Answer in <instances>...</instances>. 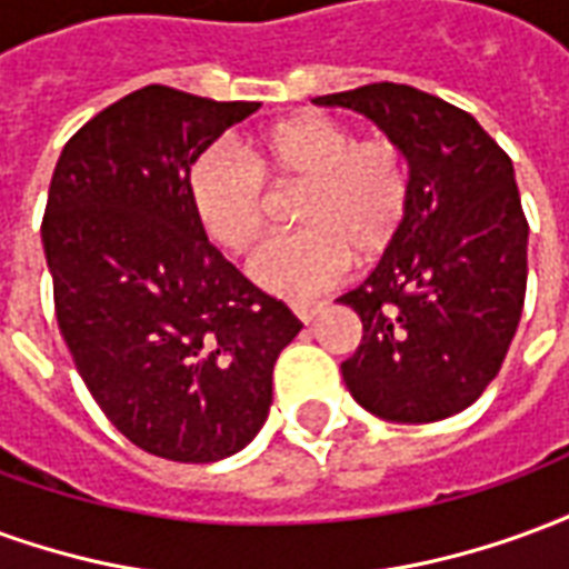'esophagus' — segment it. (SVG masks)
<instances>
[{
  "label": "esophagus",
  "mask_w": 569,
  "mask_h": 569,
  "mask_svg": "<svg viewBox=\"0 0 569 569\" xmlns=\"http://www.w3.org/2000/svg\"><path fill=\"white\" fill-rule=\"evenodd\" d=\"M320 310H322L320 301H296V305H292V313H296L301 322H310L317 313H320Z\"/></svg>",
  "instance_id": "obj_1"
}]
</instances>
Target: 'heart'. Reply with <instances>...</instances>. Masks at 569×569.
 I'll return each mask as SVG.
<instances>
[{
  "instance_id": "heart-1",
  "label": "heart",
  "mask_w": 569,
  "mask_h": 569,
  "mask_svg": "<svg viewBox=\"0 0 569 569\" xmlns=\"http://www.w3.org/2000/svg\"><path fill=\"white\" fill-rule=\"evenodd\" d=\"M247 149L249 158L228 142L207 146L188 170V198L216 247L249 252L271 224V191H301V231L271 240L252 261L256 283L273 296H320L345 280L353 252L378 259L402 234L415 176L390 137L357 140L347 121L305 112L256 133Z\"/></svg>"
}]
</instances>
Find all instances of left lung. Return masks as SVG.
Wrapping results in <instances>:
<instances>
[{
    "label": "left lung",
    "instance_id": "8db88e82",
    "mask_svg": "<svg viewBox=\"0 0 569 569\" xmlns=\"http://www.w3.org/2000/svg\"><path fill=\"white\" fill-rule=\"evenodd\" d=\"M313 103L369 116L415 176L402 234L338 298L362 320V345L341 362L347 390L383 420L451 418L497 378L525 308L527 219L512 158L469 112L408 84L375 81Z\"/></svg>",
    "mask_w": 569,
    "mask_h": 569
}]
</instances>
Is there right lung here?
I'll use <instances>...</instances> for the list:
<instances>
[{"mask_svg":"<svg viewBox=\"0 0 569 569\" xmlns=\"http://www.w3.org/2000/svg\"><path fill=\"white\" fill-rule=\"evenodd\" d=\"M256 109L146 84L63 146L48 188L42 243L72 362L121 436L176 463L256 439L273 362L301 332L188 198L191 161Z\"/></svg>","mask_w":569,"mask_h":569,"instance_id":"obj_1","label":"right lung"}]
</instances>
